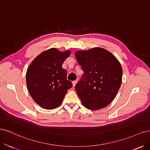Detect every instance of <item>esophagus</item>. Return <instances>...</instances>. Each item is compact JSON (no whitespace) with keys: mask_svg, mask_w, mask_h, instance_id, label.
I'll list each match as a JSON object with an SVG mask.
<instances>
[{"mask_svg":"<svg viewBox=\"0 0 150 150\" xmlns=\"http://www.w3.org/2000/svg\"><path fill=\"white\" fill-rule=\"evenodd\" d=\"M77 83H78V81H77V80H75V81H72V86H73V87H74Z\"/></svg>","mask_w":150,"mask_h":150,"instance_id":"esophagus-1","label":"esophagus"}]
</instances>
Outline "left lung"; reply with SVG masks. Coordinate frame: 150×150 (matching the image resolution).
<instances>
[{
  "label": "left lung",
  "mask_w": 150,
  "mask_h": 150,
  "mask_svg": "<svg viewBox=\"0 0 150 150\" xmlns=\"http://www.w3.org/2000/svg\"><path fill=\"white\" fill-rule=\"evenodd\" d=\"M75 56L84 71L75 86L81 103L90 110L105 108L115 99L121 86L122 70L119 61L101 47L76 51Z\"/></svg>",
  "instance_id": "1"
}]
</instances>
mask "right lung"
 Segmentation results:
<instances>
[{
  "mask_svg": "<svg viewBox=\"0 0 150 150\" xmlns=\"http://www.w3.org/2000/svg\"><path fill=\"white\" fill-rule=\"evenodd\" d=\"M71 52H61L56 48L40 53L29 65L26 83L34 101L46 110L59 106L72 84L67 79V72L62 67Z\"/></svg>",
  "mask_w": 150,
  "mask_h": 150,
  "instance_id": "add662e5",
  "label": "right lung"
}]
</instances>
